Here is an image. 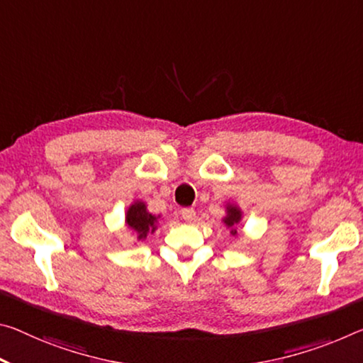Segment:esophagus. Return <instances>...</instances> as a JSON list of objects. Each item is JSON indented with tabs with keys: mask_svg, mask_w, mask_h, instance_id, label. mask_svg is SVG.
Returning a JSON list of instances; mask_svg holds the SVG:
<instances>
[{
	"mask_svg": "<svg viewBox=\"0 0 363 363\" xmlns=\"http://www.w3.org/2000/svg\"><path fill=\"white\" fill-rule=\"evenodd\" d=\"M182 215V220L187 221V223H192L195 220V210L194 208H184L181 211Z\"/></svg>",
	"mask_w": 363,
	"mask_h": 363,
	"instance_id": "34e87169",
	"label": "esophagus"
}]
</instances>
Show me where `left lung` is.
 <instances>
[{
    "instance_id": "left-lung-1",
    "label": "left lung",
    "mask_w": 363,
    "mask_h": 363,
    "mask_svg": "<svg viewBox=\"0 0 363 363\" xmlns=\"http://www.w3.org/2000/svg\"><path fill=\"white\" fill-rule=\"evenodd\" d=\"M224 208H226L224 210L226 211V215L223 216L221 221L224 223V226L229 229V233H231L233 235H238V226L240 224V221H242L244 213L239 208V205L231 203V202H228L226 205H224Z\"/></svg>"
}]
</instances>
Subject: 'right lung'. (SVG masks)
Masks as SVG:
<instances>
[{"label":"right lung","mask_w":363,"mask_h":363,"mask_svg":"<svg viewBox=\"0 0 363 363\" xmlns=\"http://www.w3.org/2000/svg\"><path fill=\"white\" fill-rule=\"evenodd\" d=\"M161 221V215H153L147 210V203L143 200H135L129 205L128 211H125L124 223L132 234L135 235L137 240L147 239L148 234H153L158 229V224Z\"/></svg>","instance_id":"obj_1"}]
</instances>
